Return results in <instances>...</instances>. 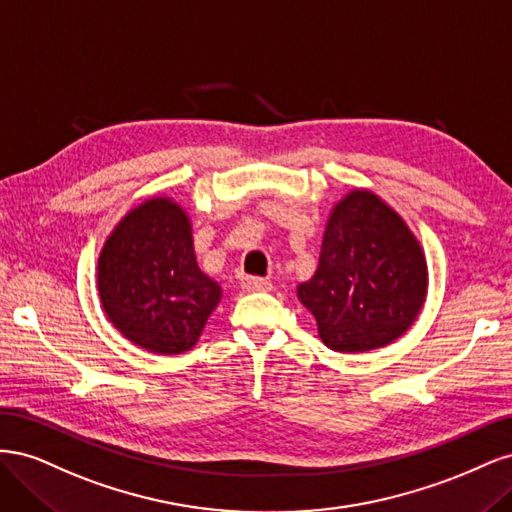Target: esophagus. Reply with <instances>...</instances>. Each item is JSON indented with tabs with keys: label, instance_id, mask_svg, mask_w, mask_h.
I'll list each match as a JSON object with an SVG mask.
<instances>
[{
	"label": "esophagus",
	"instance_id": "34e87169",
	"mask_svg": "<svg viewBox=\"0 0 512 512\" xmlns=\"http://www.w3.org/2000/svg\"><path fill=\"white\" fill-rule=\"evenodd\" d=\"M241 288L247 290V292H267L273 288V284L269 280H265V277H254V275H243L241 277Z\"/></svg>",
	"mask_w": 512,
	"mask_h": 512
}]
</instances>
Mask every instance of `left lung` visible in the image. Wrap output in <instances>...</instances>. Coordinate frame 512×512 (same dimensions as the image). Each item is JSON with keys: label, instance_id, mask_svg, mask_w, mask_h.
<instances>
[{"label": "left lung", "instance_id": "8db88e82", "mask_svg": "<svg viewBox=\"0 0 512 512\" xmlns=\"http://www.w3.org/2000/svg\"><path fill=\"white\" fill-rule=\"evenodd\" d=\"M335 352L382 348L404 335L427 297V262L408 224L369 190L333 207L314 277L297 288Z\"/></svg>", "mask_w": 512, "mask_h": 512}]
</instances>
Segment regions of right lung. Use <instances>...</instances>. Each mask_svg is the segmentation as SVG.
Segmentation results:
<instances>
[{
    "label": "right lung",
    "mask_w": 512,
    "mask_h": 512,
    "mask_svg": "<svg viewBox=\"0 0 512 512\" xmlns=\"http://www.w3.org/2000/svg\"><path fill=\"white\" fill-rule=\"evenodd\" d=\"M104 312L132 344L158 354L190 350L222 299L198 269L192 224L170 198H149L123 218L98 260Z\"/></svg>",
    "instance_id": "right-lung-1"
}]
</instances>
